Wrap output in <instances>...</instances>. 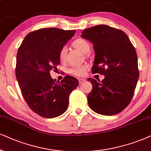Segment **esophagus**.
<instances>
[{"label": "esophagus", "instance_id": "1", "mask_svg": "<svg viewBox=\"0 0 151 151\" xmlns=\"http://www.w3.org/2000/svg\"><path fill=\"white\" fill-rule=\"evenodd\" d=\"M85 81H86V79H79L80 84H81V83H83V82H85Z\"/></svg>", "mask_w": 151, "mask_h": 151}]
</instances>
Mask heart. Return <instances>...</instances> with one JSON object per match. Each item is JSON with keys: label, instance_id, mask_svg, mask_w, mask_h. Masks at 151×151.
<instances>
[{"label": "heart", "instance_id": "1", "mask_svg": "<svg viewBox=\"0 0 151 151\" xmlns=\"http://www.w3.org/2000/svg\"><path fill=\"white\" fill-rule=\"evenodd\" d=\"M72 45L75 47L78 50L81 51L83 53H87L90 51V44L88 42L83 38H77V39L74 40L72 42ZM67 53V48L66 47H63L60 49L58 53V58L60 62H64L65 60ZM88 68L87 65H81L74 66L70 68L69 72L70 74H73V75L78 76V77H82L86 74V71Z\"/></svg>", "mask_w": 151, "mask_h": 151}]
</instances>
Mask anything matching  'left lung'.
<instances>
[{"label": "left lung", "instance_id": "obj_1", "mask_svg": "<svg viewBox=\"0 0 151 151\" xmlns=\"http://www.w3.org/2000/svg\"><path fill=\"white\" fill-rule=\"evenodd\" d=\"M81 37L93 44V74L104 75L102 81L88 78L93 86L88 95L90 108L104 116L120 113L131 102L139 76L134 46L123 30L98 25L82 31Z\"/></svg>", "mask_w": 151, "mask_h": 151}]
</instances>
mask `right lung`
<instances>
[{
  "mask_svg": "<svg viewBox=\"0 0 151 151\" xmlns=\"http://www.w3.org/2000/svg\"><path fill=\"white\" fill-rule=\"evenodd\" d=\"M76 30L47 28L28 33L17 51L15 73L21 92L28 106L42 117L52 118L68 109L69 96L79 81L67 75L60 82L51 70L60 63V49Z\"/></svg>",
  "mask_w": 151,
  "mask_h": 151,
  "instance_id": "1",
  "label": "right lung"
}]
</instances>
